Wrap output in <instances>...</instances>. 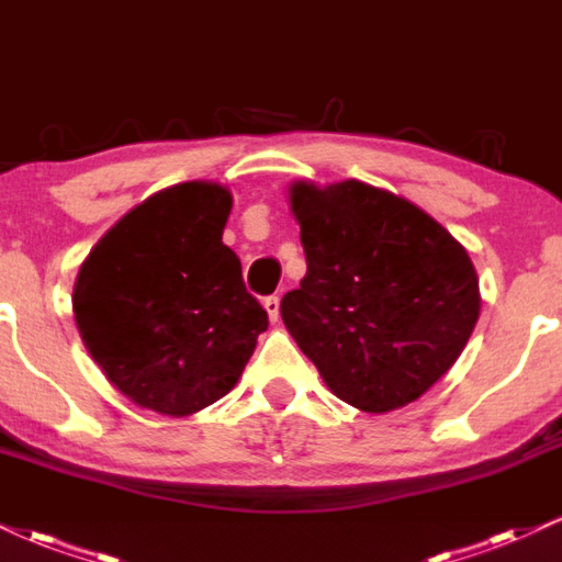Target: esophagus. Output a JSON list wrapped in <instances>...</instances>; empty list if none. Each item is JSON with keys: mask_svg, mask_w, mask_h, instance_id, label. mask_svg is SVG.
<instances>
[{"mask_svg": "<svg viewBox=\"0 0 562 562\" xmlns=\"http://www.w3.org/2000/svg\"><path fill=\"white\" fill-rule=\"evenodd\" d=\"M262 307H266L270 323H276V321L281 318V300L276 294L273 296H266V300H262Z\"/></svg>", "mask_w": 562, "mask_h": 562, "instance_id": "34e87169", "label": "esophagus"}]
</instances>
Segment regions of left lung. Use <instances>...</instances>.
I'll return each mask as SVG.
<instances>
[{
	"instance_id": "left-lung-1",
	"label": "left lung",
	"mask_w": 562,
	"mask_h": 562,
	"mask_svg": "<svg viewBox=\"0 0 562 562\" xmlns=\"http://www.w3.org/2000/svg\"><path fill=\"white\" fill-rule=\"evenodd\" d=\"M307 273L281 318L339 400L389 413L454 366L479 321L465 247L418 204L371 183L294 181Z\"/></svg>"
}]
</instances>
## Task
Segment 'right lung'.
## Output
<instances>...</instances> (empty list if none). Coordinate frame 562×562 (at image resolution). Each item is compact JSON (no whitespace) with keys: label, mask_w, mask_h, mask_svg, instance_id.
I'll list each match as a JSON object with an SVG mask.
<instances>
[{"label":"right lung","mask_w":562,"mask_h":562,"mask_svg":"<svg viewBox=\"0 0 562 562\" xmlns=\"http://www.w3.org/2000/svg\"><path fill=\"white\" fill-rule=\"evenodd\" d=\"M231 204V191L213 181L157 191L78 270V334L138 407L183 418L226 397L268 328L239 257L223 244Z\"/></svg>","instance_id":"obj_1"}]
</instances>
